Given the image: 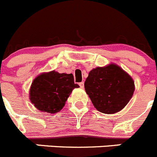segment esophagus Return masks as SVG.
Wrapping results in <instances>:
<instances>
[{
	"label": "esophagus",
	"instance_id": "34e87169",
	"mask_svg": "<svg viewBox=\"0 0 157 157\" xmlns=\"http://www.w3.org/2000/svg\"><path fill=\"white\" fill-rule=\"evenodd\" d=\"M79 85H80V87H82V88H83V87H84V83L83 81L80 82V83H79Z\"/></svg>",
	"mask_w": 157,
	"mask_h": 157
}]
</instances>
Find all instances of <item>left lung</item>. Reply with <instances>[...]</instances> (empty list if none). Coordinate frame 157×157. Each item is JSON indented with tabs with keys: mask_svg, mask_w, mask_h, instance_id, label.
Returning <instances> with one entry per match:
<instances>
[{
	"mask_svg": "<svg viewBox=\"0 0 157 157\" xmlns=\"http://www.w3.org/2000/svg\"><path fill=\"white\" fill-rule=\"evenodd\" d=\"M86 93L99 112L113 114L126 106L135 91L131 76L115 64L90 71L84 83Z\"/></svg>",
	"mask_w": 157,
	"mask_h": 157,
	"instance_id": "obj_1",
	"label": "left lung"
}]
</instances>
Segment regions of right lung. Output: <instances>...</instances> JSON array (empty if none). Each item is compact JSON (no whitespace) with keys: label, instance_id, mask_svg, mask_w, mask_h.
<instances>
[{"label":"right lung","instance_id":"right-lung-1","mask_svg":"<svg viewBox=\"0 0 157 157\" xmlns=\"http://www.w3.org/2000/svg\"><path fill=\"white\" fill-rule=\"evenodd\" d=\"M72 73L53 71L40 74L33 80L29 90V99L37 109L49 113L59 112L74 88Z\"/></svg>","mask_w":157,"mask_h":157}]
</instances>
